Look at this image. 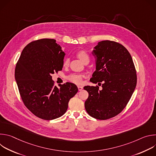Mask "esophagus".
<instances>
[{
    "label": "esophagus",
    "instance_id": "1",
    "mask_svg": "<svg viewBox=\"0 0 156 156\" xmlns=\"http://www.w3.org/2000/svg\"><path fill=\"white\" fill-rule=\"evenodd\" d=\"M78 90L79 91H81L82 90H83V86H78Z\"/></svg>",
    "mask_w": 156,
    "mask_h": 156
}]
</instances>
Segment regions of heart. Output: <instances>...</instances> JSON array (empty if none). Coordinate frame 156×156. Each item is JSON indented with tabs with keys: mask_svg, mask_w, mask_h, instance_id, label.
I'll list each match as a JSON object with an SVG mask.
<instances>
[{
	"mask_svg": "<svg viewBox=\"0 0 156 156\" xmlns=\"http://www.w3.org/2000/svg\"><path fill=\"white\" fill-rule=\"evenodd\" d=\"M76 57L80 60L81 62L83 63L86 62H90V56L84 51H79L76 54ZM69 65V60L68 58H66L64 60L63 63V66H68ZM83 76L82 75L79 74H72L70 75L67 77V79L70 81L71 82H73L76 84H80L82 82V78Z\"/></svg>",
	"mask_w": 156,
	"mask_h": 156,
	"instance_id": "heart-1",
	"label": "heart"
}]
</instances>
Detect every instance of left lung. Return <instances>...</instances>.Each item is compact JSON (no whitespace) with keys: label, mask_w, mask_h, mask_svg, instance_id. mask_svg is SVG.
<instances>
[{"label":"left lung","mask_w":156,"mask_h":156,"mask_svg":"<svg viewBox=\"0 0 156 156\" xmlns=\"http://www.w3.org/2000/svg\"><path fill=\"white\" fill-rule=\"evenodd\" d=\"M92 54L96 58V71L90 81L102 89L84 86L89 93L84 107L92 117L107 120L120 114L129 101L136 86V69L128 50L118 42L100 41Z\"/></svg>","instance_id":"1"}]
</instances>
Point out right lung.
Wrapping results in <instances>:
<instances>
[{"label":"right lung","mask_w":156,"mask_h":156,"mask_svg":"<svg viewBox=\"0 0 156 156\" xmlns=\"http://www.w3.org/2000/svg\"><path fill=\"white\" fill-rule=\"evenodd\" d=\"M65 55L55 39H41L28 44L16 65L15 78L21 99L40 119L62 116L78 91L72 83L54 86L51 75L62 70Z\"/></svg>","instance_id":"add662e5"}]
</instances>
